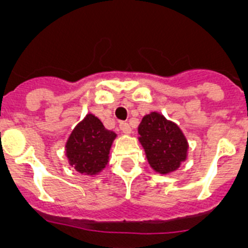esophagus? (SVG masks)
<instances>
[{
    "instance_id": "1",
    "label": "esophagus",
    "mask_w": 248,
    "mask_h": 248,
    "mask_svg": "<svg viewBox=\"0 0 248 248\" xmlns=\"http://www.w3.org/2000/svg\"><path fill=\"white\" fill-rule=\"evenodd\" d=\"M119 128H120V130L124 133V134H130L131 133V128L128 123H120Z\"/></svg>"
}]
</instances>
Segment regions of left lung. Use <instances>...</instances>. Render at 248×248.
<instances>
[{
	"instance_id": "left-lung-1",
	"label": "left lung",
	"mask_w": 248,
	"mask_h": 248,
	"mask_svg": "<svg viewBox=\"0 0 248 248\" xmlns=\"http://www.w3.org/2000/svg\"><path fill=\"white\" fill-rule=\"evenodd\" d=\"M138 133L149 165L157 174L176 171L187 159L189 143L185 135L177 124L166 119L163 114L157 111L146 114Z\"/></svg>"
}]
</instances>
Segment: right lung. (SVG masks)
<instances>
[{
    "label": "right lung",
    "mask_w": 248,
    "mask_h": 248,
    "mask_svg": "<svg viewBox=\"0 0 248 248\" xmlns=\"http://www.w3.org/2000/svg\"><path fill=\"white\" fill-rule=\"evenodd\" d=\"M117 134L105 129L93 114L76 125L65 143L68 163L82 175H98L109 163V153Z\"/></svg>",
    "instance_id": "right-lung-1"
}]
</instances>
